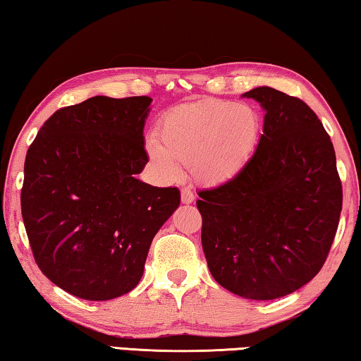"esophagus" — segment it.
<instances>
[{"instance_id": "1", "label": "esophagus", "mask_w": 361, "mask_h": 361, "mask_svg": "<svg viewBox=\"0 0 361 361\" xmlns=\"http://www.w3.org/2000/svg\"><path fill=\"white\" fill-rule=\"evenodd\" d=\"M194 200V192L189 188L181 189V202L183 204H191Z\"/></svg>"}]
</instances>
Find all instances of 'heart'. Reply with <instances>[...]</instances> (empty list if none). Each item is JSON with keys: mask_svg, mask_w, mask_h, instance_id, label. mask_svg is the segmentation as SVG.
<instances>
[{"mask_svg": "<svg viewBox=\"0 0 361 361\" xmlns=\"http://www.w3.org/2000/svg\"><path fill=\"white\" fill-rule=\"evenodd\" d=\"M261 121L253 106L207 99L170 109L159 124V145L149 154L169 176L180 173L178 162L192 167L200 181L216 185L245 167L259 137Z\"/></svg>", "mask_w": 361, "mask_h": 361, "instance_id": "1", "label": "heart"}]
</instances>
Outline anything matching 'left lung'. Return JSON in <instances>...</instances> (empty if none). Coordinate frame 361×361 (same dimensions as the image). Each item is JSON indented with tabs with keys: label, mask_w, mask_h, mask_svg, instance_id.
Segmentation results:
<instances>
[{
	"label": "left lung",
	"mask_w": 361,
	"mask_h": 361,
	"mask_svg": "<svg viewBox=\"0 0 361 361\" xmlns=\"http://www.w3.org/2000/svg\"><path fill=\"white\" fill-rule=\"evenodd\" d=\"M266 109L258 148L239 173L199 191L202 248L213 279L267 301L310 282L325 264L342 210L331 138L298 97L256 87Z\"/></svg>",
	"instance_id": "1"
}]
</instances>
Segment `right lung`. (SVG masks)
Wrapping results in <instances>:
<instances>
[{
  "mask_svg": "<svg viewBox=\"0 0 361 361\" xmlns=\"http://www.w3.org/2000/svg\"><path fill=\"white\" fill-rule=\"evenodd\" d=\"M149 97L97 95L57 109L30 145L22 218L41 272L70 295L108 301L143 276L156 232L178 209V188L135 178L149 161Z\"/></svg>",
  "mask_w": 361,
  "mask_h": 361,
  "instance_id": "1",
  "label": "right lung"
}]
</instances>
